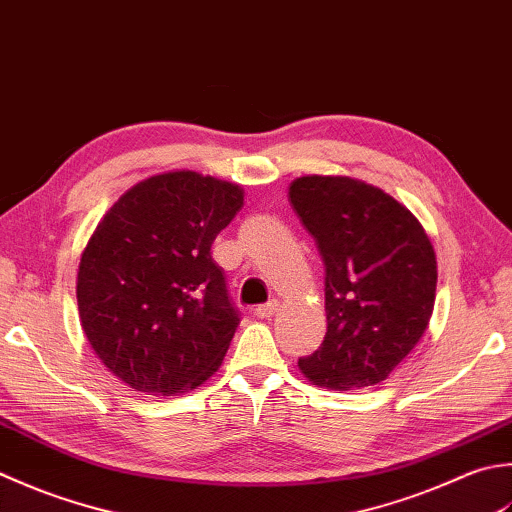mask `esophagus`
<instances>
[{"label": "esophagus", "instance_id": "1", "mask_svg": "<svg viewBox=\"0 0 512 512\" xmlns=\"http://www.w3.org/2000/svg\"><path fill=\"white\" fill-rule=\"evenodd\" d=\"M276 311H278V302H276V300H269V302H265V305H258V307L254 309V316L267 320V318L274 316Z\"/></svg>", "mask_w": 512, "mask_h": 512}]
</instances>
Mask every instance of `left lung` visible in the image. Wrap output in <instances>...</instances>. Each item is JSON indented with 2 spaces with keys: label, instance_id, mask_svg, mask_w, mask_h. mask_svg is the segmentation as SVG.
<instances>
[{
  "label": "left lung",
  "instance_id": "left-lung-1",
  "mask_svg": "<svg viewBox=\"0 0 512 512\" xmlns=\"http://www.w3.org/2000/svg\"><path fill=\"white\" fill-rule=\"evenodd\" d=\"M289 201L325 263L327 336L300 371L336 391L387 380L433 314L429 236L395 198L349 176H302Z\"/></svg>",
  "mask_w": 512,
  "mask_h": 512
}]
</instances>
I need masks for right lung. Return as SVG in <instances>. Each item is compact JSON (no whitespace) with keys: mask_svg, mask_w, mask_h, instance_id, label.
I'll return each mask as SVG.
<instances>
[{"mask_svg":"<svg viewBox=\"0 0 512 512\" xmlns=\"http://www.w3.org/2000/svg\"><path fill=\"white\" fill-rule=\"evenodd\" d=\"M243 207L238 185L196 172L150 176L101 218L77 274L92 349L132 389H196L241 322L212 243Z\"/></svg>","mask_w":512,"mask_h":512,"instance_id":"add662e5","label":"right lung"}]
</instances>
